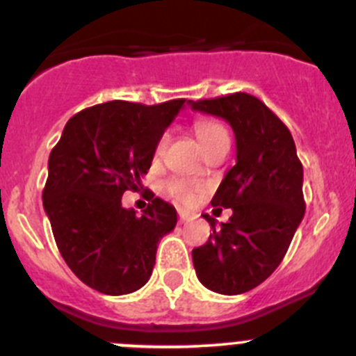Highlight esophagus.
Masks as SVG:
<instances>
[{
	"instance_id": "1",
	"label": "esophagus",
	"mask_w": 356,
	"mask_h": 356,
	"mask_svg": "<svg viewBox=\"0 0 356 356\" xmlns=\"http://www.w3.org/2000/svg\"><path fill=\"white\" fill-rule=\"evenodd\" d=\"M178 218H180V222H188V220H192V213L185 211V209L178 208Z\"/></svg>"
}]
</instances>
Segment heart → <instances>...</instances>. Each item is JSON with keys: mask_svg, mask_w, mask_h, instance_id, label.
<instances>
[{"mask_svg": "<svg viewBox=\"0 0 356 356\" xmlns=\"http://www.w3.org/2000/svg\"><path fill=\"white\" fill-rule=\"evenodd\" d=\"M194 129L206 152H208L211 147H215L216 143H220V141L229 140L225 125H223L220 120H215V118H201V120H197L194 124ZM164 148H165V134L164 136H161V140H159L157 145H155L154 157L155 159L161 157ZM164 188L172 199H176V201L191 202L194 201V197L199 194V192L204 191V185H202L201 181L187 180V178H181V176H172V178H169V180L165 181Z\"/></svg>", "mask_w": 356, "mask_h": 356, "instance_id": "heart-1", "label": "heart"}]
</instances>
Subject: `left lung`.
Returning <instances> with one entry per match:
<instances>
[{"label":"left lung","mask_w":356,"mask_h":356,"mask_svg":"<svg viewBox=\"0 0 356 356\" xmlns=\"http://www.w3.org/2000/svg\"><path fill=\"white\" fill-rule=\"evenodd\" d=\"M197 111L231 124L238 157L213 195L216 213L231 208L229 222L192 250L195 273L206 289L238 296L255 289L274 273L306 211L302 164L289 127L255 96L246 92L199 99Z\"/></svg>","instance_id":"obj_1"}]
</instances>
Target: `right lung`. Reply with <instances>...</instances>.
Masks as SVG:
<instances>
[{
	"mask_svg": "<svg viewBox=\"0 0 356 356\" xmlns=\"http://www.w3.org/2000/svg\"><path fill=\"white\" fill-rule=\"evenodd\" d=\"M185 99L161 104L108 101L67 120L49 157L43 208L64 262L106 296L136 292L148 282L162 236L176 209L147 188L138 215L122 208L125 191L143 188L155 145Z\"/></svg>",
	"mask_w": 356,
	"mask_h": 356,
	"instance_id": "obj_1",
	"label": "right lung"
}]
</instances>
